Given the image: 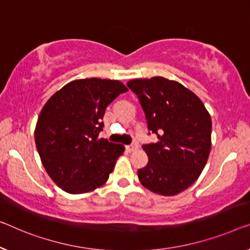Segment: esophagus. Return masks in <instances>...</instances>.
I'll list each match as a JSON object with an SVG mask.
<instances>
[{"instance_id":"34e87169","label":"esophagus","mask_w":250,"mask_h":250,"mask_svg":"<svg viewBox=\"0 0 250 250\" xmlns=\"http://www.w3.org/2000/svg\"><path fill=\"white\" fill-rule=\"evenodd\" d=\"M137 148H138L137 144H131V145H128V146H125V149H126V150H128L129 152H131V151H135Z\"/></svg>"}]
</instances>
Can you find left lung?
<instances>
[{
	"label": "left lung",
	"instance_id": "left-lung-1",
	"mask_svg": "<svg viewBox=\"0 0 250 250\" xmlns=\"http://www.w3.org/2000/svg\"><path fill=\"white\" fill-rule=\"evenodd\" d=\"M139 99L149 133L156 144L144 145L148 164L138 170L149 191L172 196L199 178L211 149L212 122L202 101L183 85L161 76L129 81Z\"/></svg>",
	"mask_w": 250,
	"mask_h": 250
}]
</instances>
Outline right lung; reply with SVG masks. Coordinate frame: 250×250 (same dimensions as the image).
I'll use <instances>...</instances> for the list:
<instances>
[{
	"label": "right lung",
	"mask_w": 250,
	"mask_h": 250,
	"mask_svg": "<svg viewBox=\"0 0 250 250\" xmlns=\"http://www.w3.org/2000/svg\"><path fill=\"white\" fill-rule=\"evenodd\" d=\"M128 91L119 81H73L44 104L35 130L40 159L59 188L70 194L102 186L125 151L122 145L100 138L106 106Z\"/></svg>",
	"instance_id": "right-lung-1"
}]
</instances>
